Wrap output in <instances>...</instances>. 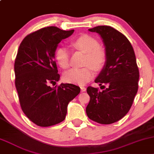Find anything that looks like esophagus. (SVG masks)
<instances>
[{"mask_svg": "<svg viewBox=\"0 0 154 154\" xmlns=\"http://www.w3.org/2000/svg\"><path fill=\"white\" fill-rule=\"evenodd\" d=\"M80 89H81V91H82V92L85 91H86V88H85V87H84V86H81V87H80Z\"/></svg>", "mask_w": 154, "mask_h": 154, "instance_id": "1", "label": "esophagus"}]
</instances>
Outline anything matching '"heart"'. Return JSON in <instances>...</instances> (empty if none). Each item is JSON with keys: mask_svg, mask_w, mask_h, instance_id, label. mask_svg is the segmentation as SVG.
<instances>
[{"mask_svg": "<svg viewBox=\"0 0 154 154\" xmlns=\"http://www.w3.org/2000/svg\"><path fill=\"white\" fill-rule=\"evenodd\" d=\"M74 48L86 53L85 64H90L82 68H73L65 72L63 80L69 83L84 85L94 76V69L99 70L104 66L106 60L105 49L99 44L94 37L83 34L72 40ZM56 61L62 69L69 66V51L67 48L60 46L56 49L54 54Z\"/></svg>", "mask_w": 154, "mask_h": 154, "instance_id": "heart-1", "label": "heart"}]
</instances>
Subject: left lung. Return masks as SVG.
Instances as JSON below:
<instances>
[{
    "label": "left lung",
    "mask_w": 154,
    "mask_h": 154,
    "mask_svg": "<svg viewBox=\"0 0 154 154\" xmlns=\"http://www.w3.org/2000/svg\"><path fill=\"white\" fill-rule=\"evenodd\" d=\"M88 30L103 39L106 60L94 80L103 90L87 88L90 101L86 114L98 123H114L127 114L138 91L140 72L135 53L128 38L112 27L99 26Z\"/></svg>",
    "instance_id": "left-lung-1"
}]
</instances>
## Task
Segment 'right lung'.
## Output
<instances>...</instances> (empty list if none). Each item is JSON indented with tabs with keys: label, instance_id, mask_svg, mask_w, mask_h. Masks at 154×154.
Instances as JSON below:
<instances>
[{
	"label": "right lung",
	"instance_id": "right-lung-1",
	"mask_svg": "<svg viewBox=\"0 0 154 154\" xmlns=\"http://www.w3.org/2000/svg\"><path fill=\"white\" fill-rule=\"evenodd\" d=\"M48 26L29 34L22 40L14 61L15 87L25 115L37 125L48 127L63 122L69 102L79 94L80 87L61 83L54 54L58 43L72 35Z\"/></svg>",
	"mask_w": 154,
	"mask_h": 154
}]
</instances>
